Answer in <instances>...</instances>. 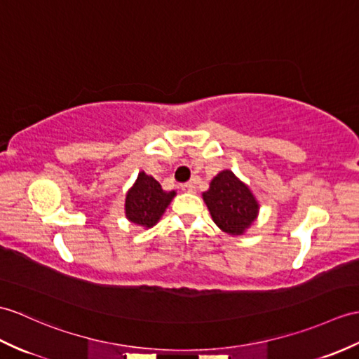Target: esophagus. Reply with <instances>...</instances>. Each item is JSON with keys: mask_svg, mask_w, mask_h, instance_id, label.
Masks as SVG:
<instances>
[{"mask_svg": "<svg viewBox=\"0 0 359 359\" xmlns=\"http://www.w3.org/2000/svg\"><path fill=\"white\" fill-rule=\"evenodd\" d=\"M180 189L183 191V193H196V187H194V183H191V182H188V183H183V185L180 187Z\"/></svg>", "mask_w": 359, "mask_h": 359, "instance_id": "obj_1", "label": "esophagus"}]
</instances>
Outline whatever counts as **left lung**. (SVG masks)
I'll return each instance as SVG.
<instances>
[{"label":"left lung","mask_w":359,"mask_h":359,"mask_svg":"<svg viewBox=\"0 0 359 359\" xmlns=\"http://www.w3.org/2000/svg\"><path fill=\"white\" fill-rule=\"evenodd\" d=\"M203 200L217 226L229 236H241L258 215V202L234 172L224 170L215 176Z\"/></svg>","instance_id":"obj_1"}]
</instances>
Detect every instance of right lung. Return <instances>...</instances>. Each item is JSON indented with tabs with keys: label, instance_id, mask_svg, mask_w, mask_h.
<instances>
[{
	"label": "right lung",
	"instance_id": "obj_1",
	"mask_svg": "<svg viewBox=\"0 0 359 359\" xmlns=\"http://www.w3.org/2000/svg\"><path fill=\"white\" fill-rule=\"evenodd\" d=\"M174 196L176 191L166 193L159 182L142 171L125 197V215L139 226L151 228L161 220Z\"/></svg>",
	"mask_w": 359,
	"mask_h": 359
}]
</instances>
